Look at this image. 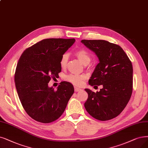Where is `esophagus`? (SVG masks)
Segmentation results:
<instances>
[{
  "label": "esophagus",
  "mask_w": 148,
  "mask_h": 148,
  "mask_svg": "<svg viewBox=\"0 0 148 148\" xmlns=\"http://www.w3.org/2000/svg\"><path fill=\"white\" fill-rule=\"evenodd\" d=\"M81 88H78V87H75V92H79V90H81Z\"/></svg>",
  "instance_id": "obj_1"
}]
</instances>
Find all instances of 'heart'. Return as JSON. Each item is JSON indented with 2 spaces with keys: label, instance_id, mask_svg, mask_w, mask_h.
Here are the masks:
<instances>
[{
  "label": "heart",
  "instance_id": "obj_1",
  "mask_svg": "<svg viewBox=\"0 0 148 148\" xmlns=\"http://www.w3.org/2000/svg\"><path fill=\"white\" fill-rule=\"evenodd\" d=\"M75 55L76 56L79 60L84 65H87L90 62L91 57L88 53L84 50V49H79L76 50L75 51ZM69 54L68 53H64L62 55L60 64V66L62 69H65L67 66L69 61ZM85 79L84 75H75V74H70L67 75L66 77V81L70 82V83L73 84V85L80 86L82 84L83 80Z\"/></svg>",
  "mask_w": 148,
  "mask_h": 148
}]
</instances>
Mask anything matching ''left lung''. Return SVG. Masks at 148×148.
<instances>
[{
  "instance_id": "8db88e82",
  "label": "left lung",
  "mask_w": 148,
  "mask_h": 148,
  "mask_svg": "<svg viewBox=\"0 0 148 148\" xmlns=\"http://www.w3.org/2000/svg\"><path fill=\"white\" fill-rule=\"evenodd\" d=\"M81 42L95 52L99 59L88 84L103 86L96 93L85 88L88 98L84 107L95 119L111 120L125 108L132 95V62L119 45L104 40L84 39Z\"/></svg>"
}]
</instances>
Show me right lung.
<instances>
[{"label": "right lung", "instance_id": "obj_1", "mask_svg": "<svg viewBox=\"0 0 148 148\" xmlns=\"http://www.w3.org/2000/svg\"><path fill=\"white\" fill-rule=\"evenodd\" d=\"M75 39L50 38L27 49L17 62L14 82L17 94L27 114L38 122L49 123L60 118L74 93L64 81L55 91L48 84L61 72L60 59Z\"/></svg>", "mask_w": 148, "mask_h": 148}]
</instances>
